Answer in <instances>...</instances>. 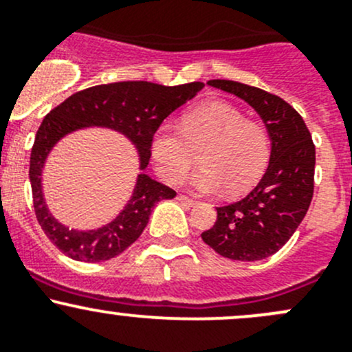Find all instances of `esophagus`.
I'll return each instance as SVG.
<instances>
[{
    "mask_svg": "<svg viewBox=\"0 0 352 352\" xmlns=\"http://www.w3.org/2000/svg\"><path fill=\"white\" fill-rule=\"evenodd\" d=\"M177 201H181V204L186 205V207H193V205L197 204V201H195V200H190V198L184 197V195H177Z\"/></svg>",
    "mask_w": 352,
    "mask_h": 352,
    "instance_id": "esophagus-1",
    "label": "esophagus"
}]
</instances>
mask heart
<instances>
[{
    "label": "heart",
    "instance_id": "b5f03b06",
    "mask_svg": "<svg viewBox=\"0 0 352 352\" xmlns=\"http://www.w3.org/2000/svg\"><path fill=\"white\" fill-rule=\"evenodd\" d=\"M200 151L201 168L188 179L198 193L226 188L239 193L252 186L269 161L270 140L262 124L246 120L236 106L212 100L188 111L181 126L164 123L151 138V157L157 175L169 184L183 179Z\"/></svg>",
    "mask_w": 352,
    "mask_h": 352
}]
</instances>
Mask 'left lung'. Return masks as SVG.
<instances>
[{
	"mask_svg": "<svg viewBox=\"0 0 352 352\" xmlns=\"http://www.w3.org/2000/svg\"><path fill=\"white\" fill-rule=\"evenodd\" d=\"M207 83L255 109L269 133L270 159L245 198L217 207V222L201 239L226 258L256 262L279 252L305 219L313 198L315 145L298 111L280 97L231 80Z\"/></svg>",
	"mask_w": 352,
	"mask_h": 352,
	"instance_id": "8db88e82",
	"label": "left lung"
}]
</instances>
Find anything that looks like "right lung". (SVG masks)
Masks as SVG:
<instances>
[{"instance_id":"add662e5","label":"right lung","mask_w":352,"mask_h":352,"mask_svg":"<svg viewBox=\"0 0 352 352\" xmlns=\"http://www.w3.org/2000/svg\"><path fill=\"white\" fill-rule=\"evenodd\" d=\"M201 89V82L176 87L152 82L106 83L73 94L44 118L30 152L29 177L37 221L59 252L76 262H106L140 238L154 205L176 197L175 190L145 173L152 135L169 114ZM89 127H106L123 134L135 147L141 173L132 197L113 221L94 230H75L59 223L47 207L42 173L50 152L63 138Z\"/></svg>"}]
</instances>
